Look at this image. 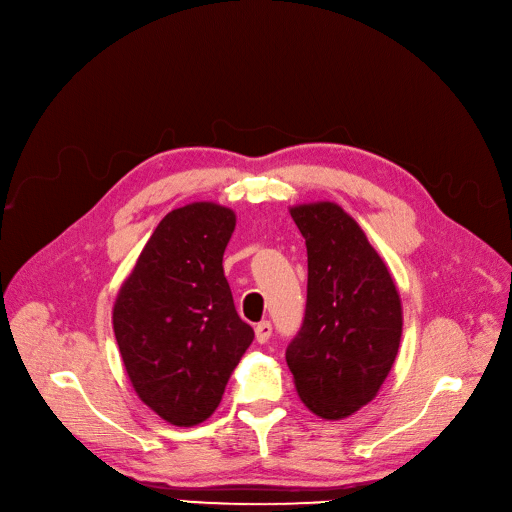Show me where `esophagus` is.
Segmentation results:
<instances>
[{
  "label": "esophagus",
  "mask_w": 512,
  "mask_h": 512,
  "mask_svg": "<svg viewBox=\"0 0 512 512\" xmlns=\"http://www.w3.org/2000/svg\"><path fill=\"white\" fill-rule=\"evenodd\" d=\"M255 338H257L259 344H265L267 340L272 338V324H270V321H261V324H257Z\"/></svg>",
  "instance_id": "obj_1"
}]
</instances>
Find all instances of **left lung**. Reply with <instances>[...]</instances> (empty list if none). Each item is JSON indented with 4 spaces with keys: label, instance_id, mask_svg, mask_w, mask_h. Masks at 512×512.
<instances>
[{
    "label": "left lung",
    "instance_id": "1",
    "mask_svg": "<svg viewBox=\"0 0 512 512\" xmlns=\"http://www.w3.org/2000/svg\"><path fill=\"white\" fill-rule=\"evenodd\" d=\"M307 245V307L286 363L305 407L353 415L380 392L402 336L396 284L361 226L330 201L290 207Z\"/></svg>",
    "mask_w": 512,
    "mask_h": 512
}]
</instances>
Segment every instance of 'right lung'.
I'll return each instance as SVG.
<instances>
[{
  "label": "right lung",
  "instance_id": "add662e5",
  "mask_svg": "<svg viewBox=\"0 0 512 512\" xmlns=\"http://www.w3.org/2000/svg\"><path fill=\"white\" fill-rule=\"evenodd\" d=\"M234 226V211L211 201L170 211L114 303V334L134 392L178 427L213 415L255 338L222 267Z\"/></svg>",
  "mask_w": 512,
  "mask_h": 512
}]
</instances>
